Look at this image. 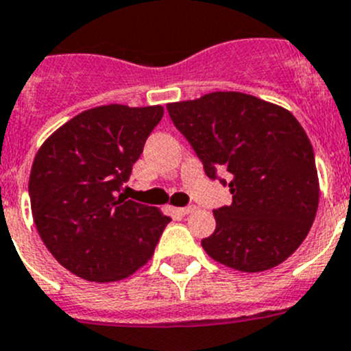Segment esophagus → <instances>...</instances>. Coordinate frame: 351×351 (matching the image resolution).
Listing matches in <instances>:
<instances>
[{
  "instance_id": "1",
  "label": "esophagus",
  "mask_w": 351,
  "mask_h": 351,
  "mask_svg": "<svg viewBox=\"0 0 351 351\" xmlns=\"http://www.w3.org/2000/svg\"><path fill=\"white\" fill-rule=\"evenodd\" d=\"M197 210V207H195V205H191V207H181L179 208V212H181L182 215H188V214H191V212H195Z\"/></svg>"
}]
</instances>
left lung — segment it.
I'll return each mask as SVG.
<instances>
[{"label":"left lung","instance_id":"obj_1","mask_svg":"<svg viewBox=\"0 0 351 351\" xmlns=\"http://www.w3.org/2000/svg\"><path fill=\"white\" fill-rule=\"evenodd\" d=\"M205 173L233 195L214 210L205 252L245 273L266 271L306 239L318 208V176L306 132L291 111L242 92H212L167 104Z\"/></svg>","mask_w":351,"mask_h":351}]
</instances>
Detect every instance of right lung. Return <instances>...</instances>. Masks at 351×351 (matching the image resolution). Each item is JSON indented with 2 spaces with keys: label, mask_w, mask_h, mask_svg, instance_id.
<instances>
[{
  "label": "right lung",
  "mask_w": 351,
  "mask_h": 351,
  "mask_svg": "<svg viewBox=\"0 0 351 351\" xmlns=\"http://www.w3.org/2000/svg\"><path fill=\"white\" fill-rule=\"evenodd\" d=\"M162 106L86 109L38 149L29 176L36 230L57 261L90 282L123 280L146 265L170 223L127 200L121 186L139 160Z\"/></svg>",
  "instance_id": "obj_1"
}]
</instances>
